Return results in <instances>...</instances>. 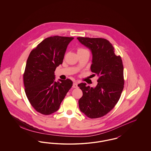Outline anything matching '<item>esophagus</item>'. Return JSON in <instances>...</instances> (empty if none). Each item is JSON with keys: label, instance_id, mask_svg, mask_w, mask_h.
Here are the masks:
<instances>
[{"label": "esophagus", "instance_id": "1", "mask_svg": "<svg viewBox=\"0 0 151 151\" xmlns=\"http://www.w3.org/2000/svg\"><path fill=\"white\" fill-rule=\"evenodd\" d=\"M72 87L74 88H77L78 87V83H74L73 84Z\"/></svg>", "mask_w": 151, "mask_h": 151}]
</instances>
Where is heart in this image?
Segmentation results:
<instances>
[{"instance_id":"obj_1","label":"heart","mask_w":151,"mask_h":151,"mask_svg":"<svg viewBox=\"0 0 151 151\" xmlns=\"http://www.w3.org/2000/svg\"><path fill=\"white\" fill-rule=\"evenodd\" d=\"M84 51H88L86 49L82 48V47H79L78 49V52L80 53V52H84Z\"/></svg>"}]
</instances>
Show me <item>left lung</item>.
<instances>
[{
    "mask_svg": "<svg viewBox=\"0 0 151 151\" xmlns=\"http://www.w3.org/2000/svg\"><path fill=\"white\" fill-rule=\"evenodd\" d=\"M77 38L92 51L91 71L99 77L96 87L78 84L83 92L79 109L90 118H100L110 111L120 99L124 83L122 59L115 55L112 44L105 38Z\"/></svg>",
    "mask_w": 151,
    "mask_h": 151,
    "instance_id": "8db88e82",
    "label": "left lung"
}]
</instances>
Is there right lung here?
Returning a JSON list of instances; mask_svg holds the SVG:
<instances>
[{
    "label": "right lung",
    "mask_w": 151,
    "mask_h": 151,
    "mask_svg": "<svg viewBox=\"0 0 151 151\" xmlns=\"http://www.w3.org/2000/svg\"><path fill=\"white\" fill-rule=\"evenodd\" d=\"M73 38H46L29 54L23 75L25 92L31 105L42 114L57 111L72 87L70 79L55 81L54 71L62 64L67 46Z\"/></svg>",
    "instance_id": "1"
}]
</instances>
